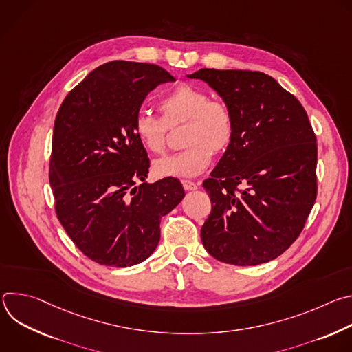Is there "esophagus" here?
I'll return each mask as SVG.
<instances>
[{"mask_svg": "<svg viewBox=\"0 0 352 352\" xmlns=\"http://www.w3.org/2000/svg\"><path fill=\"white\" fill-rule=\"evenodd\" d=\"M182 186L185 190H195L197 189V184L193 182V181H189V179H184L182 181Z\"/></svg>", "mask_w": 352, "mask_h": 352, "instance_id": "34e87169", "label": "esophagus"}]
</instances>
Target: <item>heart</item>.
<instances>
[{"label":"heart","instance_id":"b5f03b06","mask_svg":"<svg viewBox=\"0 0 352 352\" xmlns=\"http://www.w3.org/2000/svg\"><path fill=\"white\" fill-rule=\"evenodd\" d=\"M160 116L140 111L133 121V132L140 144L153 155H163L168 143V128L186 124L181 153L157 160L153 166L159 177H195L204 173L214 155H223L235 136L234 114L223 100L212 98L202 87L181 83L159 102Z\"/></svg>","mask_w":352,"mask_h":352}]
</instances>
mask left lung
I'll return each instance as SVG.
<instances>
[{
    "label": "left lung",
    "instance_id": "obj_1",
    "mask_svg": "<svg viewBox=\"0 0 352 352\" xmlns=\"http://www.w3.org/2000/svg\"><path fill=\"white\" fill-rule=\"evenodd\" d=\"M188 76L213 87L235 120L232 144L204 182L213 206L200 230L204 246L228 265L273 261L299 236L316 200L318 143L308 114L259 71L204 68Z\"/></svg>",
    "mask_w": 352,
    "mask_h": 352
}]
</instances>
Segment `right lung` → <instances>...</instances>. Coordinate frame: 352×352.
Here are the masks:
<instances>
[{"label": "right lung", "mask_w": 352, "mask_h": 352, "mask_svg": "<svg viewBox=\"0 0 352 352\" xmlns=\"http://www.w3.org/2000/svg\"><path fill=\"white\" fill-rule=\"evenodd\" d=\"M174 80L155 64L111 61L76 85L57 113L50 157L56 213L96 263L147 259L160 241V219L185 196L177 178L144 181L150 162L133 132L144 97Z\"/></svg>", "instance_id": "1"}]
</instances>
